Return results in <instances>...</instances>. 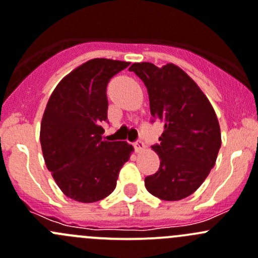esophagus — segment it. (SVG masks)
Wrapping results in <instances>:
<instances>
[{
	"instance_id": "34e87169",
	"label": "esophagus",
	"mask_w": 258,
	"mask_h": 258,
	"mask_svg": "<svg viewBox=\"0 0 258 258\" xmlns=\"http://www.w3.org/2000/svg\"><path fill=\"white\" fill-rule=\"evenodd\" d=\"M134 148L135 150H136V153H141V151L145 150V144H144L141 140H139L134 144Z\"/></svg>"
}]
</instances>
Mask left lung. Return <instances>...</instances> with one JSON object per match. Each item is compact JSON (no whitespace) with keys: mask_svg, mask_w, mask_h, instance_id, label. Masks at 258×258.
Returning a JSON list of instances; mask_svg holds the SVG:
<instances>
[{"mask_svg":"<svg viewBox=\"0 0 258 258\" xmlns=\"http://www.w3.org/2000/svg\"><path fill=\"white\" fill-rule=\"evenodd\" d=\"M130 71L144 81L154 119L163 122L160 144L153 146L159 170L145 178L151 195L178 201L194 194L215 165L221 145L220 126L213 105L188 75L173 63L156 67L132 63Z\"/></svg>","mask_w":258,"mask_h":258,"instance_id":"left-lung-1","label":"left lung"}]
</instances>
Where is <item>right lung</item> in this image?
<instances>
[{
  "label": "right lung",
  "instance_id": "1",
  "mask_svg": "<svg viewBox=\"0 0 258 258\" xmlns=\"http://www.w3.org/2000/svg\"><path fill=\"white\" fill-rule=\"evenodd\" d=\"M130 62L94 58L76 67L53 90L40 124L48 170L70 199L90 204L109 196L134 151L126 141L103 140L107 85Z\"/></svg>",
  "mask_w": 258,
  "mask_h": 258
}]
</instances>
